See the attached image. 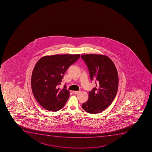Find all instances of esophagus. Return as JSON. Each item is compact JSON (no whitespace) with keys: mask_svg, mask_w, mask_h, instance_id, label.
Listing matches in <instances>:
<instances>
[{"mask_svg":"<svg viewBox=\"0 0 152 152\" xmlns=\"http://www.w3.org/2000/svg\"><path fill=\"white\" fill-rule=\"evenodd\" d=\"M80 92V91H73V93L74 94H76V95H77Z\"/></svg>","mask_w":152,"mask_h":152,"instance_id":"34e87169","label":"esophagus"}]
</instances>
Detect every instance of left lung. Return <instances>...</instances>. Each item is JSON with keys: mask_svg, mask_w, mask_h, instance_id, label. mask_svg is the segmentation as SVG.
I'll use <instances>...</instances> for the list:
<instances>
[{"mask_svg": "<svg viewBox=\"0 0 152 152\" xmlns=\"http://www.w3.org/2000/svg\"><path fill=\"white\" fill-rule=\"evenodd\" d=\"M89 69L91 80H96V87L89 92V99L82 108L91 114H96L107 108L114 100L118 86L117 69L113 61L100 54L81 56Z\"/></svg>", "mask_w": 152, "mask_h": 152, "instance_id": "8db88e82", "label": "left lung"}]
</instances>
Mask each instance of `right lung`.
Returning <instances> with one entry per match:
<instances>
[{"label": "right lung", "instance_id": "1", "mask_svg": "<svg viewBox=\"0 0 152 152\" xmlns=\"http://www.w3.org/2000/svg\"><path fill=\"white\" fill-rule=\"evenodd\" d=\"M80 54H56L45 56L38 60L34 68L31 86L34 96L45 110L56 111L64 106L69 91L64 86L59 89L63 75L71 65L76 61Z\"/></svg>", "mask_w": 152, "mask_h": 152}]
</instances>
